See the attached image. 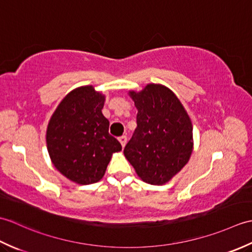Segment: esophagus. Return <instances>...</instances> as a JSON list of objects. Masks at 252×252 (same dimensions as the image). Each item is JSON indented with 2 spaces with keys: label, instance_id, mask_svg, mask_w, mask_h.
<instances>
[{
  "label": "esophagus",
  "instance_id": "1",
  "mask_svg": "<svg viewBox=\"0 0 252 252\" xmlns=\"http://www.w3.org/2000/svg\"><path fill=\"white\" fill-rule=\"evenodd\" d=\"M118 140H119V142H120V144H121V146H122V147H125V146H126V141H127V137H126V135H122V136H120L119 138H118Z\"/></svg>",
  "mask_w": 252,
  "mask_h": 252
}]
</instances>
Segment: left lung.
I'll list each match as a JSON object with an SVG mask.
<instances>
[{"mask_svg": "<svg viewBox=\"0 0 252 252\" xmlns=\"http://www.w3.org/2000/svg\"><path fill=\"white\" fill-rule=\"evenodd\" d=\"M129 95L137 108V126L123 154L142 181L162 185L189 162L194 146L190 118L164 85L151 83Z\"/></svg>", "mask_w": 252, "mask_h": 252, "instance_id": "left-lung-1", "label": "left lung"}]
</instances>
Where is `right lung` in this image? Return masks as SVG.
Instances as JSON below:
<instances>
[{"mask_svg":"<svg viewBox=\"0 0 252 252\" xmlns=\"http://www.w3.org/2000/svg\"><path fill=\"white\" fill-rule=\"evenodd\" d=\"M105 95L92 85L72 90L57 106L46 130V145L54 167L81 185L98 182L121 144L108 133L101 109Z\"/></svg>","mask_w":252,"mask_h":252,"instance_id":"right-lung-1","label":"right lung"}]
</instances>
